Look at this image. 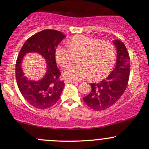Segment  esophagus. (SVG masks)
I'll use <instances>...</instances> for the list:
<instances>
[{"label": "esophagus", "instance_id": "1", "mask_svg": "<svg viewBox=\"0 0 149 149\" xmlns=\"http://www.w3.org/2000/svg\"><path fill=\"white\" fill-rule=\"evenodd\" d=\"M75 83V84H78V82L76 81H73V80H64V83L65 84H68V83Z\"/></svg>", "mask_w": 149, "mask_h": 149}]
</instances>
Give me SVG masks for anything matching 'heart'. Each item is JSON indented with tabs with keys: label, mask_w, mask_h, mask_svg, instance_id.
Here are the masks:
<instances>
[{
	"label": "heart",
	"mask_w": 149,
	"mask_h": 149,
	"mask_svg": "<svg viewBox=\"0 0 149 149\" xmlns=\"http://www.w3.org/2000/svg\"><path fill=\"white\" fill-rule=\"evenodd\" d=\"M69 48L59 45L55 49L57 63L64 68L69 67L78 57L80 64L69 68L63 75L66 79L80 80L90 76L94 80L106 78L116 62L115 46L111 42L100 39L76 36L68 41Z\"/></svg>",
	"instance_id": "b5f03b06"
}]
</instances>
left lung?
Here are the masks:
<instances>
[{"instance_id":"obj_1","label":"left lung","mask_w":149,"mask_h":149,"mask_svg":"<svg viewBox=\"0 0 149 149\" xmlns=\"http://www.w3.org/2000/svg\"><path fill=\"white\" fill-rule=\"evenodd\" d=\"M113 43L117 49L115 69L106 79L91 83L90 94L83 97L85 104L93 110L102 111L111 107L120 98L127 86L130 71L129 53L120 40H115Z\"/></svg>"}]
</instances>
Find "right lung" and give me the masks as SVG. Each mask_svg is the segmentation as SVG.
<instances>
[{
    "label": "right lung",
    "mask_w": 149,
    "mask_h": 149,
    "mask_svg": "<svg viewBox=\"0 0 149 149\" xmlns=\"http://www.w3.org/2000/svg\"><path fill=\"white\" fill-rule=\"evenodd\" d=\"M64 38V34L58 31L42 30L27 39L18 54L15 73L19 90L27 102L36 109H49L60 98L65 84L59 79L61 72L56 64L55 49ZM29 52L38 53L47 61V71L41 80L33 81L23 75L22 59Z\"/></svg>",
    "instance_id": "right-lung-1"
}]
</instances>
